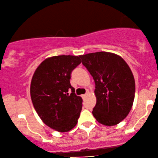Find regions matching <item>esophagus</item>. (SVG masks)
<instances>
[{"label": "esophagus", "instance_id": "esophagus-1", "mask_svg": "<svg viewBox=\"0 0 158 158\" xmlns=\"http://www.w3.org/2000/svg\"><path fill=\"white\" fill-rule=\"evenodd\" d=\"M87 95H88V93H87L86 94H85V95H81V98H82L83 99H85V98L87 96Z\"/></svg>", "mask_w": 158, "mask_h": 158}]
</instances>
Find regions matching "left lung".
Wrapping results in <instances>:
<instances>
[{
	"instance_id": "left-lung-1",
	"label": "left lung",
	"mask_w": 158,
	"mask_h": 158,
	"mask_svg": "<svg viewBox=\"0 0 158 158\" xmlns=\"http://www.w3.org/2000/svg\"><path fill=\"white\" fill-rule=\"evenodd\" d=\"M80 57L95 83L94 117L107 126L119 123L129 114L135 97L134 77L128 65L120 56L106 52Z\"/></svg>"
}]
</instances>
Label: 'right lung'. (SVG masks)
<instances>
[{"mask_svg":"<svg viewBox=\"0 0 158 158\" xmlns=\"http://www.w3.org/2000/svg\"><path fill=\"white\" fill-rule=\"evenodd\" d=\"M81 63L80 56H54L44 60L32 78L33 106L44 123L59 132L73 128L80 115L82 99L75 94L70 79L73 70Z\"/></svg>","mask_w":158,"mask_h":158,"instance_id":"obj_1","label":"right lung"}]
</instances>
